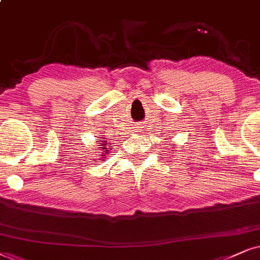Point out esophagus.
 Masks as SVG:
<instances>
[{
	"mask_svg": "<svg viewBox=\"0 0 260 260\" xmlns=\"http://www.w3.org/2000/svg\"><path fill=\"white\" fill-rule=\"evenodd\" d=\"M137 128H138V129H139L140 133H144V131H145V126H144V124H141V123L138 124Z\"/></svg>",
	"mask_w": 260,
	"mask_h": 260,
	"instance_id": "esophagus-1",
	"label": "esophagus"
}]
</instances>
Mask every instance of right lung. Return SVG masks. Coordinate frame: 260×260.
Wrapping results in <instances>:
<instances>
[{
  "label": "right lung",
  "instance_id": "1",
  "mask_svg": "<svg viewBox=\"0 0 260 260\" xmlns=\"http://www.w3.org/2000/svg\"><path fill=\"white\" fill-rule=\"evenodd\" d=\"M97 141V152L98 153V160L100 162H103V160H106V158L108 156H109V153L111 152V149H113V146H111V141L109 139H107V138L104 137H98Z\"/></svg>",
  "mask_w": 260,
  "mask_h": 260
}]
</instances>
